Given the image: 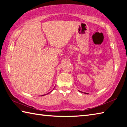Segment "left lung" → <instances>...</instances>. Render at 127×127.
<instances>
[{"label":"left lung","mask_w":127,"mask_h":127,"mask_svg":"<svg viewBox=\"0 0 127 127\" xmlns=\"http://www.w3.org/2000/svg\"><path fill=\"white\" fill-rule=\"evenodd\" d=\"M82 93H83V92H82ZM86 93V94H88V93Z\"/></svg>","instance_id":"left-lung-1"}]
</instances>
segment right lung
I'll use <instances>...</instances> for the list:
<instances>
[{
  "mask_svg": "<svg viewBox=\"0 0 127 127\" xmlns=\"http://www.w3.org/2000/svg\"><path fill=\"white\" fill-rule=\"evenodd\" d=\"M48 94V93H47V94ZM46 94H44V95H46ZM41 96H43V95H41Z\"/></svg>",
  "mask_w": 127,
  "mask_h": 127,
  "instance_id": "right-lung-1",
  "label": "right lung"
}]
</instances>
